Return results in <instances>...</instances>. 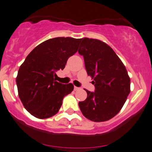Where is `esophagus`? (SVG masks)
Here are the masks:
<instances>
[{"label": "esophagus", "mask_w": 152, "mask_h": 152, "mask_svg": "<svg viewBox=\"0 0 152 152\" xmlns=\"http://www.w3.org/2000/svg\"><path fill=\"white\" fill-rule=\"evenodd\" d=\"M80 88H78V87H76V86H74V90H80Z\"/></svg>", "instance_id": "esophagus-1"}]
</instances>
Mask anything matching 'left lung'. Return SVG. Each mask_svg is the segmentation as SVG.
<instances>
[{
	"label": "left lung",
	"mask_w": 152,
	"mask_h": 152,
	"mask_svg": "<svg viewBox=\"0 0 152 152\" xmlns=\"http://www.w3.org/2000/svg\"><path fill=\"white\" fill-rule=\"evenodd\" d=\"M80 41L78 53L83 56L86 72L93 78L95 89L86 90L87 98L78 105L86 118L106 121L116 116L126 102L130 79L121 60L107 44L88 38Z\"/></svg>",
	"instance_id": "obj_1"
}]
</instances>
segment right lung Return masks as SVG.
<instances>
[{
	"label": "right lung",
	"mask_w": 152,
	"mask_h": 152,
	"mask_svg": "<svg viewBox=\"0 0 152 152\" xmlns=\"http://www.w3.org/2000/svg\"><path fill=\"white\" fill-rule=\"evenodd\" d=\"M80 41L69 37L47 40L36 46L20 66L16 78L18 95L34 116L43 119L56 114L64 96L73 91V84L58 83L54 76L77 52Z\"/></svg>",
	"instance_id": "right-lung-1"
}]
</instances>
